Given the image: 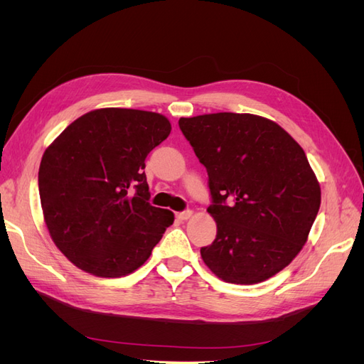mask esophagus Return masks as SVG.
I'll return each instance as SVG.
<instances>
[{
	"instance_id": "34e87169",
	"label": "esophagus",
	"mask_w": 364,
	"mask_h": 364,
	"mask_svg": "<svg viewBox=\"0 0 364 364\" xmlns=\"http://www.w3.org/2000/svg\"><path fill=\"white\" fill-rule=\"evenodd\" d=\"M191 215H193V211H182V213L176 214V217H178L179 220H182V222H183V220H188Z\"/></svg>"
}]
</instances>
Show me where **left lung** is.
I'll list each match as a JSON object with an SVG mask.
<instances>
[{
    "mask_svg": "<svg viewBox=\"0 0 364 364\" xmlns=\"http://www.w3.org/2000/svg\"><path fill=\"white\" fill-rule=\"evenodd\" d=\"M206 167L217 223L203 262L230 284H258L296 258L321 208V185L305 151L279 124L252 114L181 118Z\"/></svg>",
    "mask_w": 364,
    "mask_h": 364,
    "instance_id": "8db88e82",
    "label": "left lung"
}]
</instances>
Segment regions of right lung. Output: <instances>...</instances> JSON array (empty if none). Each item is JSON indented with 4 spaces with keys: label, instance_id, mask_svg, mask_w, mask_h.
Returning <instances> with one entry per match:
<instances>
[{
    "label": "right lung",
    "instance_id": "right-lung-1",
    "mask_svg": "<svg viewBox=\"0 0 364 364\" xmlns=\"http://www.w3.org/2000/svg\"><path fill=\"white\" fill-rule=\"evenodd\" d=\"M170 132L161 114L103 107L73 121L43 151V222L75 267L119 278L149 259L174 214L149 203L144 161Z\"/></svg>",
    "mask_w": 364,
    "mask_h": 364
}]
</instances>
